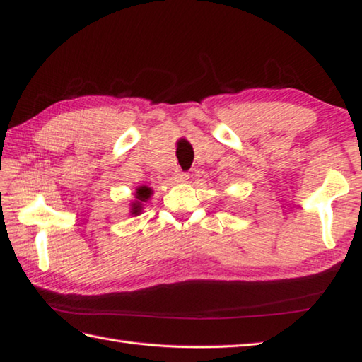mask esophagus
Wrapping results in <instances>:
<instances>
[{
    "mask_svg": "<svg viewBox=\"0 0 362 362\" xmlns=\"http://www.w3.org/2000/svg\"><path fill=\"white\" fill-rule=\"evenodd\" d=\"M189 180V173H184V172H178L175 175V181L176 182H186Z\"/></svg>",
    "mask_w": 362,
    "mask_h": 362,
    "instance_id": "1",
    "label": "esophagus"
}]
</instances>
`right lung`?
<instances>
[{
  "instance_id": "1",
  "label": "right lung",
  "mask_w": 362,
  "mask_h": 362,
  "mask_svg": "<svg viewBox=\"0 0 362 362\" xmlns=\"http://www.w3.org/2000/svg\"><path fill=\"white\" fill-rule=\"evenodd\" d=\"M134 195H135V200L131 203V209H129V213H131V216H140L143 209V203L151 199L153 189L148 186H139L135 189Z\"/></svg>"
}]
</instances>
